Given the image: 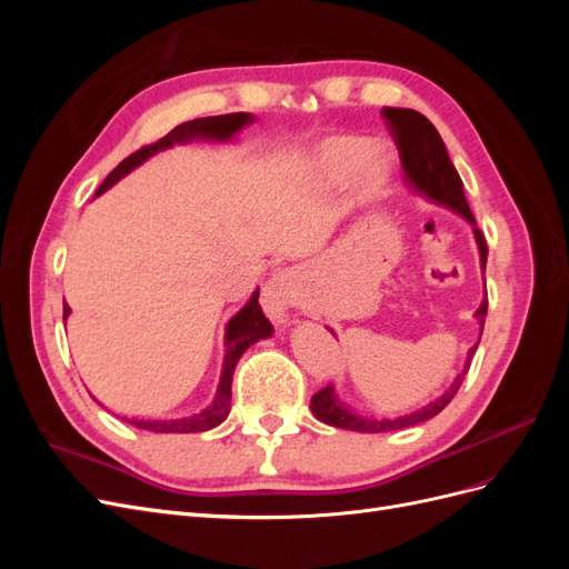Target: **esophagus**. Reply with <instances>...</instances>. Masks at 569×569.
<instances>
[{
  "instance_id": "esophagus-1",
  "label": "esophagus",
  "mask_w": 569,
  "mask_h": 569,
  "mask_svg": "<svg viewBox=\"0 0 569 569\" xmlns=\"http://www.w3.org/2000/svg\"><path fill=\"white\" fill-rule=\"evenodd\" d=\"M299 299V284H297V274L289 268H280L272 272V278L266 282L263 295H261V306L263 311L274 320V322H284L287 311Z\"/></svg>"
}]
</instances>
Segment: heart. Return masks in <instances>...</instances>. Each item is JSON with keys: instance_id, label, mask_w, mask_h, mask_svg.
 <instances>
[{"instance_id": "b5f03b06", "label": "heart", "mask_w": 569, "mask_h": 569, "mask_svg": "<svg viewBox=\"0 0 569 569\" xmlns=\"http://www.w3.org/2000/svg\"><path fill=\"white\" fill-rule=\"evenodd\" d=\"M311 168L332 182L349 180L356 170H360L368 187H380L389 176L391 161L385 151L370 149V142L363 137L339 134L313 149Z\"/></svg>"}]
</instances>
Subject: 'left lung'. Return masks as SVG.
<instances>
[{"label":"left lung","instance_id":"8db88e82","mask_svg":"<svg viewBox=\"0 0 569 569\" xmlns=\"http://www.w3.org/2000/svg\"><path fill=\"white\" fill-rule=\"evenodd\" d=\"M382 116L387 120L396 147H399L401 166L406 170V182L410 184L412 192L425 194L429 201L446 206V209L460 213L465 220L470 222L475 239H477V247H479L481 270H485L487 268V256H489L487 239H485V234H481V230L477 228L475 216H472L470 206H468V199H465V192H462V180H460L458 170L453 168V163L449 159V151H446V147H443L441 134L437 132V128L429 123V120L422 113L412 111V109H391V107H387V109H382ZM475 316L479 320L481 330H485L487 299L479 303ZM481 330H479V337H481ZM475 351H477V343L468 353V363H465V370L456 377L449 389L439 393L437 399L427 401L425 406L403 412V416H391V418L360 416V412L351 410L349 406H343L337 399L332 385H327L325 389L313 393L311 410H313V416L325 425L341 427V429H353V432H368V435L396 432V429L420 425L429 418L439 416V412L451 403V399L458 393V389L462 385L465 372H468V368H470V360H472Z\"/></svg>","mask_w":569,"mask_h":569}]
</instances>
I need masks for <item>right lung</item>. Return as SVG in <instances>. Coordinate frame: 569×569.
<instances>
[{"instance_id": "1", "label": "right lung", "mask_w": 569, "mask_h": 569, "mask_svg": "<svg viewBox=\"0 0 569 569\" xmlns=\"http://www.w3.org/2000/svg\"><path fill=\"white\" fill-rule=\"evenodd\" d=\"M253 123L251 113H226V116H209V118H194L187 120V123L178 126L170 130L166 137H161L159 142L147 144L142 149H137L134 153L126 161H120L109 178L99 184L97 197L101 192H107L111 184H116L120 178H126L130 170H134L140 163H144L153 153H159L173 144H182L189 140H216V142H226L230 140L232 134H237L244 126ZM71 313V308L63 306V320ZM272 335V325L270 320L263 316L261 306H258V289L251 295V299L247 301V306L239 311L234 318H230L228 327H226V363H222V372H220V385L216 391V399L209 408H203L194 416L187 418H176V420H126L140 429H149V432H163V435H189V432H206L216 425H220L222 420L228 418L230 412V401H232V375L237 368V360L242 358V353L256 343L258 339H266Z\"/></svg>"}]
</instances>
